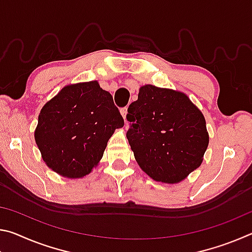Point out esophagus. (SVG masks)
I'll return each instance as SVG.
<instances>
[{"label": "esophagus", "instance_id": "1", "mask_svg": "<svg viewBox=\"0 0 252 252\" xmlns=\"http://www.w3.org/2000/svg\"><path fill=\"white\" fill-rule=\"evenodd\" d=\"M120 112H121V114H122L123 119H125V121H126V113H127V108H126H126H122Z\"/></svg>", "mask_w": 252, "mask_h": 252}]
</instances>
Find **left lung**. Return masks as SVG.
I'll list each match as a JSON object with an SVG mask.
<instances>
[{
    "label": "left lung",
    "mask_w": 252,
    "mask_h": 252,
    "mask_svg": "<svg viewBox=\"0 0 252 252\" xmlns=\"http://www.w3.org/2000/svg\"><path fill=\"white\" fill-rule=\"evenodd\" d=\"M126 120L135 160L153 180L178 183L202 163L209 144L206 120L185 93L143 85Z\"/></svg>",
    "instance_id": "left-lung-1"
}]
</instances>
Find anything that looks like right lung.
<instances>
[{
    "label": "right lung",
    "mask_w": 252,
    "mask_h": 252,
    "mask_svg": "<svg viewBox=\"0 0 252 252\" xmlns=\"http://www.w3.org/2000/svg\"><path fill=\"white\" fill-rule=\"evenodd\" d=\"M123 126L112 95L90 81L66 85L46 102L34 138L50 169L78 179L96 167L114 130Z\"/></svg>",
    "instance_id": "add662e5"
}]
</instances>
